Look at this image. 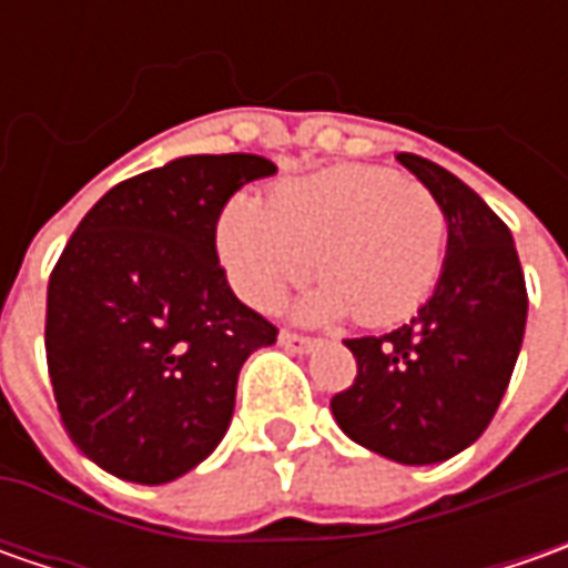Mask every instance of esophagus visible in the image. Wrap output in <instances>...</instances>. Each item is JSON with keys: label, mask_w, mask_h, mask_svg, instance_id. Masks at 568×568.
<instances>
[{"label": "esophagus", "mask_w": 568, "mask_h": 568, "mask_svg": "<svg viewBox=\"0 0 568 568\" xmlns=\"http://www.w3.org/2000/svg\"><path fill=\"white\" fill-rule=\"evenodd\" d=\"M277 341H281L287 351H296V354H310V351L318 344L316 338H310V335H296V332H281Z\"/></svg>", "instance_id": "esophagus-1"}]
</instances>
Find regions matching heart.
<instances>
[{"mask_svg": "<svg viewBox=\"0 0 568 568\" xmlns=\"http://www.w3.org/2000/svg\"><path fill=\"white\" fill-rule=\"evenodd\" d=\"M448 243L443 202L388 166L344 164L281 183L265 205L233 202L217 224V250L236 294L255 310L313 272L325 281L303 316H351L395 325L436 291Z\"/></svg>", "mask_w": 568, "mask_h": 568, "instance_id": "b5f03b06", "label": "heart"}]
</instances>
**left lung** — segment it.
Wrapping results in <instances>:
<instances>
[{
    "label": "left lung",
    "mask_w": 568,
    "mask_h": 568,
    "mask_svg": "<svg viewBox=\"0 0 568 568\" xmlns=\"http://www.w3.org/2000/svg\"><path fill=\"white\" fill-rule=\"evenodd\" d=\"M398 161L446 207V268L407 325L344 341L357 376L332 398V414L363 448L433 465L490 426L521 351L528 291L503 217L439 164L417 154Z\"/></svg>",
    "instance_id": "1"
}]
</instances>
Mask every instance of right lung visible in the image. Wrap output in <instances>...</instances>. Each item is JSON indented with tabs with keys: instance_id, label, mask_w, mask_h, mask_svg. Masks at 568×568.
<instances>
[{
	"instance_id": "right-lung-1",
	"label": "right lung",
	"mask_w": 568,
	"mask_h": 568,
	"mask_svg": "<svg viewBox=\"0 0 568 568\" xmlns=\"http://www.w3.org/2000/svg\"><path fill=\"white\" fill-rule=\"evenodd\" d=\"M277 166L192 154L122 180L69 236L47 287V366L62 426L94 465L166 484L227 433L236 376L277 328L230 291L217 217Z\"/></svg>"
}]
</instances>
